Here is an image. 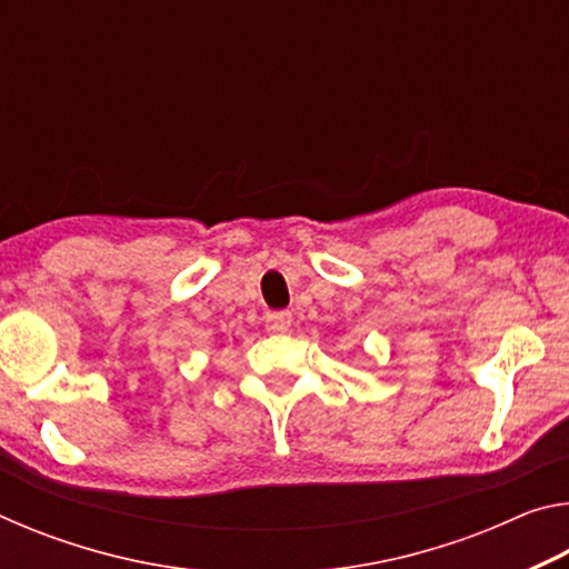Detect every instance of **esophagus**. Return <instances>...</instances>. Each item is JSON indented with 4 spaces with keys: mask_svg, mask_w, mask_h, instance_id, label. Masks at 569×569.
<instances>
[{
    "mask_svg": "<svg viewBox=\"0 0 569 569\" xmlns=\"http://www.w3.org/2000/svg\"><path fill=\"white\" fill-rule=\"evenodd\" d=\"M266 329L271 333H286L291 329V313L288 311H273L266 316Z\"/></svg>",
    "mask_w": 569,
    "mask_h": 569,
    "instance_id": "1",
    "label": "esophagus"
}]
</instances>
